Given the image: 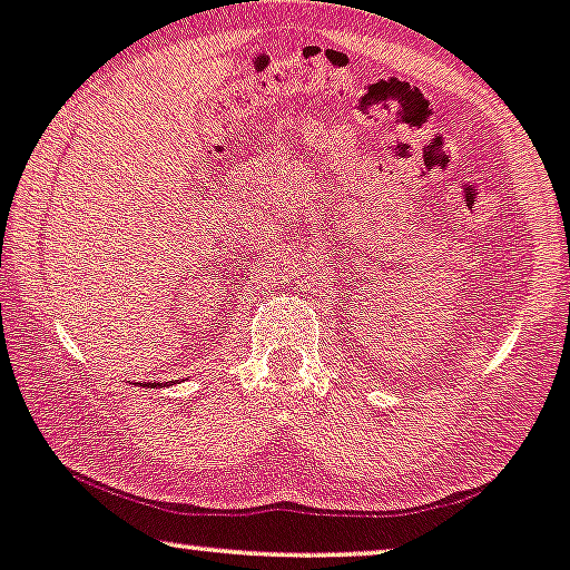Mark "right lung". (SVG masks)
Returning a JSON list of instances; mask_svg holds the SVG:
<instances>
[{"label":"right lung","mask_w":570,"mask_h":570,"mask_svg":"<svg viewBox=\"0 0 570 570\" xmlns=\"http://www.w3.org/2000/svg\"><path fill=\"white\" fill-rule=\"evenodd\" d=\"M148 385H154V389H156V385H161V383H148ZM142 389H146V385H142ZM161 389H164V385H161Z\"/></svg>","instance_id":"right-lung-1"}]
</instances>
